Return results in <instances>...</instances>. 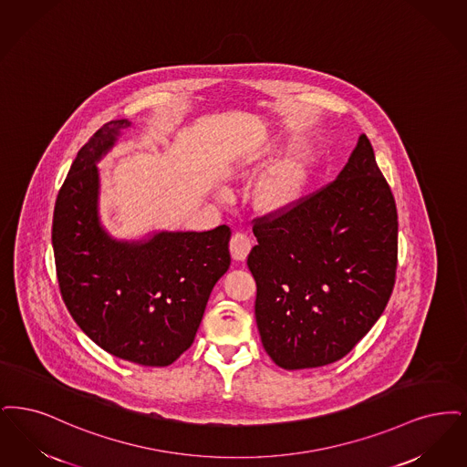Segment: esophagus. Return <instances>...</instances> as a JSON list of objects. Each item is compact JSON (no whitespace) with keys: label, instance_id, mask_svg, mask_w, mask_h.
<instances>
[{"label":"esophagus","instance_id":"34e87169","mask_svg":"<svg viewBox=\"0 0 467 467\" xmlns=\"http://www.w3.org/2000/svg\"><path fill=\"white\" fill-rule=\"evenodd\" d=\"M251 247H253V241L247 234H244V232L234 234V237L230 241V253L235 260H245Z\"/></svg>","mask_w":467,"mask_h":467}]
</instances>
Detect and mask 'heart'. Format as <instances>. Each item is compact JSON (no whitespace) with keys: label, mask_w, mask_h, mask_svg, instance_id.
Returning a JSON list of instances; mask_svg holds the SVG:
<instances>
[{"label":"heart","mask_w":467,"mask_h":467,"mask_svg":"<svg viewBox=\"0 0 467 467\" xmlns=\"http://www.w3.org/2000/svg\"><path fill=\"white\" fill-rule=\"evenodd\" d=\"M302 182H304V171L295 163L285 165V169L277 174V178L265 186L262 192V203L270 209L285 207V203L291 202L298 195Z\"/></svg>","instance_id":"heart-1"}]
</instances>
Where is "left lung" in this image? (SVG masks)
I'll list each match as a JSON object with an SVG mask.
<instances>
[{
  "mask_svg": "<svg viewBox=\"0 0 467 467\" xmlns=\"http://www.w3.org/2000/svg\"><path fill=\"white\" fill-rule=\"evenodd\" d=\"M247 256L266 354L285 369L342 359L379 321L396 283L398 211L371 142L335 182L253 220Z\"/></svg>",
  "mask_w": 467,
  "mask_h": 467,
  "instance_id": "obj_1",
  "label": "left lung"
}]
</instances>
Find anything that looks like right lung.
I'll return each instance as SVG.
<instances>
[{"mask_svg":"<svg viewBox=\"0 0 467 467\" xmlns=\"http://www.w3.org/2000/svg\"><path fill=\"white\" fill-rule=\"evenodd\" d=\"M129 125L104 123L71 163L54 207L56 272L64 304L94 344L136 365L169 366L193 344L230 266L232 230L162 232L140 243L102 230L96 162Z\"/></svg>","mask_w":467,"mask_h":467,"instance_id":"right-lung-1","label":"right lung"}]
</instances>
